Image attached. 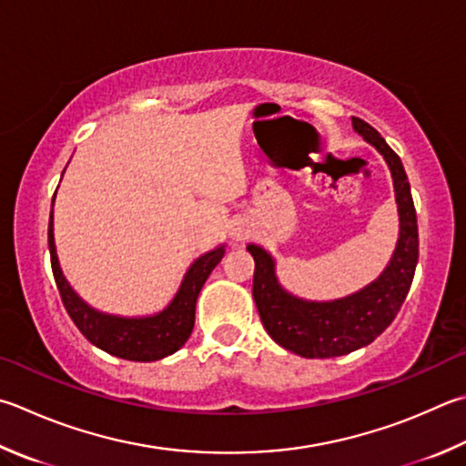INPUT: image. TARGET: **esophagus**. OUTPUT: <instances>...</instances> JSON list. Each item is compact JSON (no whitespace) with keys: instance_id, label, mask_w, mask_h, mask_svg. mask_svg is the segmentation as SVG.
<instances>
[{"instance_id":"esophagus-1","label":"esophagus","mask_w":466,"mask_h":466,"mask_svg":"<svg viewBox=\"0 0 466 466\" xmlns=\"http://www.w3.org/2000/svg\"><path fill=\"white\" fill-rule=\"evenodd\" d=\"M248 236V228L244 226L242 222H236L232 228H230V238L234 240V242H242L244 238H247Z\"/></svg>"}]
</instances>
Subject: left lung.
<instances>
[{"mask_svg": "<svg viewBox=\"0 0 466 466\" xmlns=\"http://www.w3.org/2000/svg\"><path fill=\"white\" fill-rule=\"evenodd\" d=\"M352 128L379 150L393 179L400 238L383 273L373 283L346 298L309 301L283 289L270 252L258 244L247 247L255 258L252 298L262 326L279 346L303 359L342 357L373 342L395 319L408 298L418 265V219L401 158L365 120L352 117Z\"/></svg>", "mask_w": 466, "mask_h": 466, "instance_id": "1", "label": "left lung"}]
</instances>
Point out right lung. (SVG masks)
<instances>
[{
	"label": "right lung",
	"mask_w": 466,
	"mask_h": 466,
	"mask_svg": "<svg viewBox=\"0 0 466 466\" xmlns=\"http://www.w3.org/2000/svg\"><path fill=\"white\" fill-rule=\"evenodd\" d=\"M48 250L53 275L58 293H61V299L65 303V309L75 321V326L81 329V334L107 354L137 362L160 360L168 357V354L177 352L187 342L193 324H196V303L201 287H204L209 273L216 268L226 252L224 244H219L218 248L193 260V265L185 273L175 298L158 314L126 318L106 314V311L91 308L87 301H83L75 293L69 281H66L56 257L53 209H50L48 219Z\"/></svg>",
	"instance_id": "obj_1"
}]
</instances>
